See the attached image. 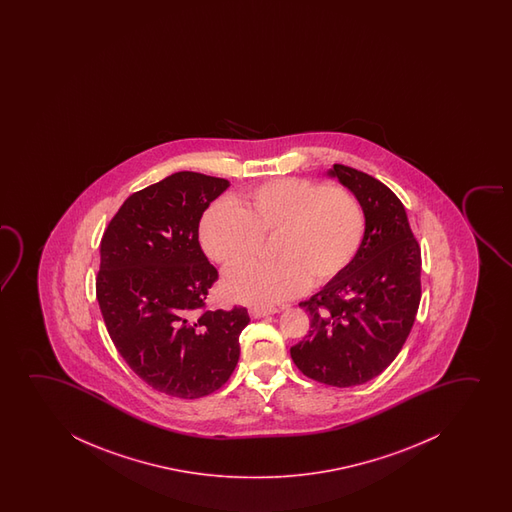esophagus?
I'll list each match as a JSON object with an SVG mask.
<instances>
[{
	"mask_svg": "<svg viewBox=\"0 0 512 512\" xmlns=\"http://www.w3.org/2000/svg\"><path fill=\"white\" fill-rule=\"evenodd\" d=\"M274 313H278V309L276 308H250V316L252 318H264V316L274 315Z\"/></svg>",
	"mask_w": 512,
	"mask_h": 512,
	"instance_id": "esophagus-1",
	"label": "esophagus"
}]
</instances>
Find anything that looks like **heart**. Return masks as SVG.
<instances>
[{
  "label": "heart",
  "mask_w": 512,
  "mask_h": 512,
  "mask_svg": "<svg viewBox=\"0 0 512 512\" xmlns=\"http://www.w3.org/2000/svg\"><path fill=\"white\" fill-rule=\"evenodd\" d=\"M365 213L350 192L304 178H283L236 204H211L199 225L206 255L225 267L252 259L273 236L276 259L252 262L225 276V294L267 308L336 280L357 257Z\"/></svg>",
  "instance_id": "b5f03b06"
}]
</instances>
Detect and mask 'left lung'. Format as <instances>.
Returning <instances> with one entry per match:
<instances>
[{"mask_svg":"<svg viewBox=\"0 0 512 512\" xmlns=\"http://www.w3.org/2000/svg\"><path fill=\"white\" fill-rule=\"evenodd\" d=\"M336 176L365 213V234L350 266L299 306L308 336L290 348L299 371L323 385H364L392 364L413 329L421 299V250L404 204L385 183L343 164Z\"/></svg>","mask_w":512,"mask_h":512,"instance_id":"8db88e82","label":"left lung"}]
</instances>
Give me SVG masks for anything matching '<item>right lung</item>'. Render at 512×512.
<instances>
[{
	"mask_svg": "<svg viewBox=\"0 0 512 512\" xmlns=\"http://www.w3.org/2000/svg\"><path fill=\"white\" fill-rule=\"evenodd\" d=\"M229 182L180 171L134 192L101 239L96 297L115 348L157 392L199 399L227 383L239 360L243 306L206 309L218 280L199 245L204 211Z\"/></svg>",
	"mask_w": 512,
	"mask_h": 512,
	"instance_id": "1",
	"label": "right lung"
}]
</instances>
